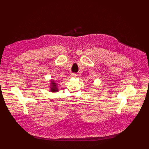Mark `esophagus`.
Wrapping results in <instances>:
<instances>
[{"mask_svg":"<svg viewBox=\"0 0 149 149\" xmlns=\"http://www.w3.org/2000/svg\"><path fill=\"white\" fill-rule=\"evenodd\" d=\"M77 77V74H74V73H72L71 74V77L73 78V77Z\"/></svg>","mask_w":149,"mask_h":149,"instance_id":"34e87169","label":"esophagus"}]
</instances>
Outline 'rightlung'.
Returning a JSON list of instances; mask_svg holds the SVG:
<instances>
[{"label":"right lung","mask_w":149,"mask_h":149,"mask_svg":"<svg viewBox=\"0 0 149 149\" xmlns=\"http://www.w3.org/2000/svg\"><path fill=\"white\" fill-rule=\"evenodd\" d=\"M52 81V88H51V92H57V89L56 88V83H54V81Z\"/></svg>","instance_id":"add662e5"}]
</instances>
